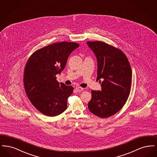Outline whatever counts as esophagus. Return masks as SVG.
I'll return each instance as SVG.
<instances>
[{
    "instance_id": "34e87169",
    "label": "esophagus",
    "mask_w": 157,
    "mask_h": 157,
    "mask_svg": "<svg viewBox=\"0 0 157 157\" xmlns=\"http://www.w3.org/2000/svg\"><path fill=\"white\" fill-rule=\"evenodd\" d=\"M76 91L80 92H82V90H83V88H81V87H76Z\"/></svg>"
}]
</instances>
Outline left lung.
Masks as SVG:
<instances>
[{"label": "left lung", "instance_id": "obj_1", "mask_svg": "<svg viewBox=\"0 0 157 157\" xmlns=\"http://www.w3.org/2000/svg\"><path fill=\"white\" fill-rule=\"evenodd\" d=\"M86 43L97 57V81L102 87L101 91H91L88 108L98 117L108 118L120 111L127 102L131 90V67L120 49L101 41Z\"/></svg>", "mask_w": 157, "mask_h": 157}]
</instances>
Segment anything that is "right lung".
I'll list each match as a JSON object with an SVG mask.
<instances>
[{"label": "right lung", "instance_id": "add662e5", "mask_svg": "<svg viewBox=\"0 0 157 157\" xmlns=\"http://www.w3.org/2000/svg\"><path fill=\"white\" fill-rule=\"evenodd\" d=\"M79 46L69 42L51 44L33 53L26 63L23 85L26 95L45 115L57 116L67 108V98L74 88L59 83L56 75L63 70L69 55Z\"/></svg>", "mask_w": 157, "mask_h": 157}]
</instances>
